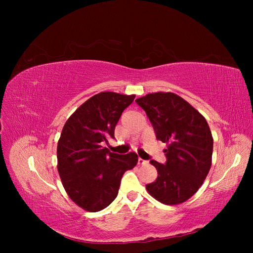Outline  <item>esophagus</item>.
I'll list each match as a JSON object with an SVG mask.
<instances>
[{"label":"esophagus","mask_w":253,"mask_h":253,"mask_svg":"<svg viewBox=\"0 0 253 253\" xmlns=\"http://www.w3.org/2000/svg\"><path fill=\"white\" fill-rule=\"evenodd\" d=\"M148 164V160H144L142 158H138V165H147Z\"/></svg>","instance_id":"34e87169"}]
</instances>
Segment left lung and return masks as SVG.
I'll return each instance as SVG.
<instances>
[{
	"mask_svg": "<svg viewBox=\"0 0 253 253\" xmlns=\"http://www.w3.org/2000/svg\"><path fill=\"white\" fill-rule=\"evenodd\" d=\"M154 128L156 139L168 144L166 163L151 160L158 176L148 192L160 203L186 202L208 175L213 152L210 127L203 115L173 93H154L136 99Z\"/></svg>",
	"mask_w": 253,
	"mask_h": 253,
	"instance_id": "8db88e82",
	"label": "left lung"
}]
</instances>
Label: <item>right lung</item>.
Returning a JSON list of instances; mask_svg holds the SVG:
<instances>
[{
	"label": "right lung",
	"instance_id": "obj_1",
	"mask_svg": "<svg viewBox=\"0 0 253 253\" xmlns=\"http://www.w3.org/2000/svg\"><path fill=\"white\" fill-rule=\"evenodd\" d=\"M135 95L99 93L67 119L58 141V172L71 200L84 210L97 212L116 198L125 172L138 156L120 155L102 147L115 138V126Z\"/></svg>",
	"mask_w": 253,
	"mask_h": 253
}]
</instances>
